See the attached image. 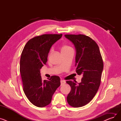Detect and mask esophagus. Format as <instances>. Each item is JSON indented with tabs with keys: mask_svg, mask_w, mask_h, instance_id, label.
Returning a JSON list of instances; mask_svg holds the SVG:
<instances>
[{
	"mask_svg": "<svg viewBox=\"0 0 121 121\" xmlns=\"http://www.w3.org/2000/svg\"><path fill=\"white\" fill-rule=\"evenodd\" d=\"M60 82H61V86L65 84L66 83V81L64 80H61Z\"/></svg>",
	"mask_w": 121,
	"mask_h": 121,
	"instance_id": "1",
	"label": "esophagus"
}]
</instances>
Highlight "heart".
<instances>
[{
    "label": "heart",
    "mask_w": 121,
    "mask_h": 121,
    "mask_svg": "<svg viewBox=\"0 0 121 121\" xmlns=\"http://www.w3.org/2000/svg\"><path fill=\"white\" fill-rule=\"evenodd\" d=\"M69 49H72V48H71V47H69V46H67V45H64V46H63L62 47V48H61V52H64V51L68 50H69ZM52 49H51L50 52H52Z\"/></svg>",
    "instance_id": "heart-1"
}]
</instances>
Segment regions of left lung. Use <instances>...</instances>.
I'll return each instance as SVG.
<instances>
[{"label": "left lung", "mask_w": 121, "mask_h": 121, "mask_svg": "<svg viewBox=\"0 0 121 121\" xmlns=\"http://www.w3.org/2000/svg\"><path fill=\"white\" fill-rule=\"evenodd\" d=\"M66 38L74 44L76 49V73L82 74L80 83L67 81L71 90L67 96L69 105L79 107L88 104L96 95L100 84L104 63L99 46L89 36L66 34Z\"/></svg>", "instance_id": "obj_1"}]
</instances>
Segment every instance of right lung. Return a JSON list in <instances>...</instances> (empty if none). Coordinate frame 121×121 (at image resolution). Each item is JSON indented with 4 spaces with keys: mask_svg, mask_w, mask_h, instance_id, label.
Returning <instances> with one entry per match:
<instances>
[{
    "mask_svg": "<svg viewBox=\"0 0 121 121\" xmlns=\"http://www.w3.org/2000/svg\"><path fill=\"white\" fill-rule=\"evenodd\" d=\"M62 34H43L35 36L25 44L21 54L20 68L23 90L34 105L43 107L48 105L57 88L60 86L58 76L52 75L43 80L40 69L46 65L50 49Z\"/></svg>",
    "mask_w": 121,
    "mask_h": 121,
    "instance_id": "obj_1",
    "label": "right lung"
}]
</instances>
